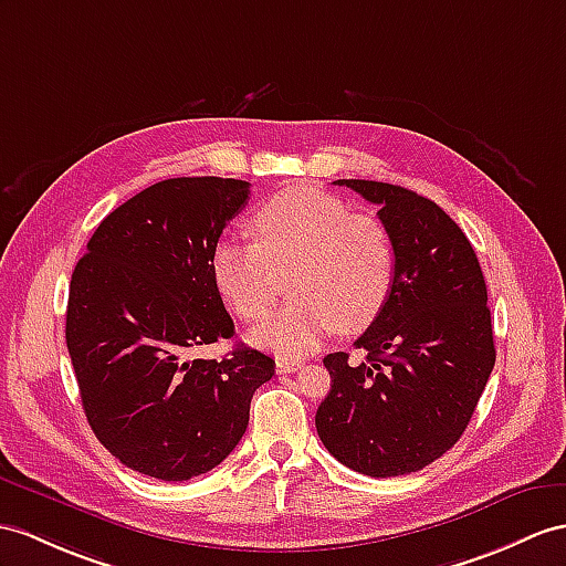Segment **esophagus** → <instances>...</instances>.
I'll list each match as a JSON object with an SVG mask.
<instances>
[{"instance_id": "esophagus-1", "label": "esophagus", "mask_w": 566, "mask_h": 566, "mask_svg": "<svg viewBox=\"0 0 566 566\" xmlns=\"http://www.w3.org/2000/svg\"><path fill=\"white\" fill-rule=\"evenodd\" d=\"M300 367H302V363L291 360V357H279V360H275V371H279V375H291V371H295Z\"/></svg>"}]
</instances>
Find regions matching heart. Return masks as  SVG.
Listing matches in <instances>:
<instances>
[{"label": "heart", "mask_w": 566, "mask_h": 566, "mask_svg": "<svg viewBox=\"0 0 566 566\" xmlns=\"http://www.w3.org/2000/svg\"><path fill=\"white\" fill-rule=\"evenodd\" d=\"M254 242L220 240L211 254L218 293L244 322H259L291 273L287 302L252 338L283 355H307L326 336L360 331L391 293L396 252L381 220L312 187L269 199L250 220Z\"/></svg>", "instance_id": "1"}]
</instances>
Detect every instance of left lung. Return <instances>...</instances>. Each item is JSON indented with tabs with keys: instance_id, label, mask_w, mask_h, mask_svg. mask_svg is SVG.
I'll return each instance as SVG.
<instances>
[{
	"instance_id": "left-lung-1",
	"label": "left lung",
	"mask_w": 566,
	"mask_h": 566,
	"mask_svg": "<svg viewBox=\"0 0 566 566\" xmlns=\"http://www.w3.org/2000/svg\"><path fill=\"white\" fill-rule=\"evenodd\" d=\"M379 206L396 273L355 348L331 353V391L316 410L328 453L369 478L430 465L459 442L494 367L488 285L463 230L430 199L371 179H336Z\"/></svg>"
}]
</instances>
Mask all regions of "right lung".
<instances>
[{"instance_id": "obj_1", "label": "right lung", "mask_w": 566, "mask_h": 566, "mask_svg": "<svg viewBox=\"0 0 566 566\" xmlns=\"http://www.w3.org/2000/svg\"><path fill=\"white\" fill-rule=\"evenodd\" d=\"M250 182L172 177L109 213L69 285L66 348L101 444L148 478L211 471L238 447L254 391L275 363L238 346L195 353L235 334L211 275L220 232Z\"/></svg>"}]
</instances>
